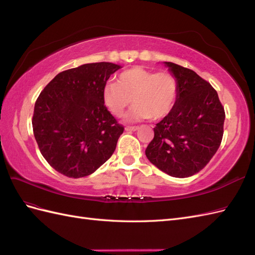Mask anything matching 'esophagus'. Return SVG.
Masks as SVG:
<instances>
[{
    "label": "esophagus",
    "instance_id": "obj_1",
    "mask_svg": "<svg viewBox=\"0 0 255 255\" xmlns=\"http://www.w3.org/2000/svg\"><path fill=\"white\" fill-rule=\"evenodd\" d=\"M136 129H138V127H130V126L126 127V130H128V132H132V130H136Z\"/></svg>",
    "mask_w": 255,
    "mask_h": 255
}]
</instances>
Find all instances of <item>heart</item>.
I'll use <instances>...</instances> for the list:
<instances>
[{
  "instance_id": "b5f03b06",
  "label": "heart",
  "mask_w": 255,
  "mask_h": 255,
  "mask_svg": "<svg viewBox=\"0 0 255 255\" xmlns=\"http://www.w3.org/2000/svg\"><path fill=\"white\" fill-rule=\"evenodd\" d=\"M102 97L107 110L117 117H121L134 103L129 119L158 120L173 109L177 98V82L170 72L133 67L120 73L117 83H107Z\"/></svg>"
}]
</instances>
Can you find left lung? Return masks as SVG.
<instances>
[{
  "label": "left lung",
  "mask_w": 255,
  "mask_h": 255,
  "mask_svg": "<svg viewBox=\"0 0 255 255\" xmlns=\"http://www.w3.org/2000/svg\"><path fill=\"white\" fill-rule=\"evenodd\" d=\"M177 82L171 112L154 128L145 155L174 177L198 173L217 152L223 136L225 109L212 85L195 71L166 61Z\"/></svg>",
  "instance_id": "1"
}]
</instances>
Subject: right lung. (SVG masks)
I'll use <instances>...</instances> for the list:
<instances>
[{
	"mask_svg": "<svg viewBox=\"0 0 255 255\" xmlns=\"http://www.w3.org/2000/svg\"><path fill=\"white\" fill-rule=\"evenodd\" d=\"M118 69L105 61L69 69L37 98L32 119L35 139L59 173L84 177L113 155L125 128L107 111L102 91Z\"/></svg>",
	"mask_w": 255,
	"mask_h": 255,
	"instance_id": "obj_1",
	"label": "right lung"
}]
</instances>
